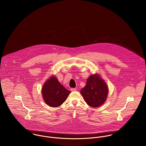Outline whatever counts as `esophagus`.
Masks as SVG:
<instances>
[{"mask_svg": "<svg viewBox=\"0 0 146 146\" xmlns=\"http://www.w3.org/2000/svg\"><path fill=\"white\" fill-rule=\"evenodd\" d=\"M71 90L72 92H75V91L76 90V88H71Z\"/></svg>", "mask_w": 146, "mask_h": 146, "instance_id": "esophagus-1", "label": "esophagus"}]
</instances>
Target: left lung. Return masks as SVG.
I'll return each instance as SVG.
<instances>
[{
	"mask_svg": "<svg viewBox=\"0 0 146 146\" xmlns=\"http://www.w3.org/2000/svg\"><path fill=\"white\" fill-rule=\"evenodd\" d=\"M108 87L98 74L90 75L85 87L80 90L84 101L92 107H98L104 104L108 96Z\"/></svg>",
	"mask_w": 146,
	"mask_h": 146,
	"instance_id": "obj_1",
	"label": "left lung"
}]
</instances>
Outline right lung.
<instances>
[{
    "label": "right lung",
    "instance_id": "1",
    "mask_svg": "<svg viewBox=\"0 0 146 146\" xmlns=\"http://www.w3.org/2000/svg\"><path fill=\"white\" fill-rule=\"evenodd\" d=\"M71 92L66 89L54 76L44 83L42 93L45 104L52 107H57L66 100Z\"/></svg>",
    "mask_w": 146,
    "mask_h": 146
}]
</instances>
